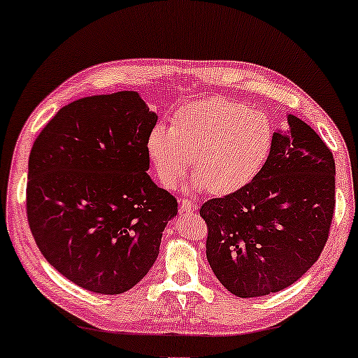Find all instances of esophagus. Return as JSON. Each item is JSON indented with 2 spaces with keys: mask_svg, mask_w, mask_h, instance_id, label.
<instances>
[{
  "mask_svg": "<svg viewBox=\"0 0 358 358\" xmlns=\"http://www.w3.org/2000/svg\"><path fill=\"white\" fill-rule=\"evenodd\" d=\"M179 208L182 209V210H196L198 208H196V203H193L192 200H189V198H184V200H180V203H179Z\"/></svg>",
  "mask_w": 358,
  "mask_h": 358,
  "instance_id": "1",
  "label": "esophagus"
}]
</instances>
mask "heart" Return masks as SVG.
I'll list each match as a JSON object with an SVG mask.
<instances>
[{
	"mask_svg": "<svg viewBox=\"0 0 358 358\" xmlns=\"http://www.w3.org/2000/svg\"><path fill=\"white\" fill-rule=\"evenodd\" d=\"M273 143L274 125L266 114L243 103L208 98L180 109L171 128H152L148 150L165 187L180 182L195 155L193 185L230 195L255 179Z\"/></svg>",
	"mask_w": 358,
	"mask_h": 358,
	"instance_id": "1",
	"label": "heart"
}]
</instances>
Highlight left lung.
I'll return each instance as SVG.
<instances>
[{
	"instance_id": "8db88e82",
	"label": "left lung",
	"mask_w": 358,
	"mask_h": 358,
	"mask_svg": "<svg viewBox=\"0 0 358 358\" xmlns=\"http://www.w3.org/2000/svg\"><path fill=\"white\" fill-rule=\"evenodd\" d=\"M265 165L241 190L200 208L206 257L220 284L241 298L296 282L325 248L335 213V160L311 127L287 117Z\"/></svg>"
}]
</instances>
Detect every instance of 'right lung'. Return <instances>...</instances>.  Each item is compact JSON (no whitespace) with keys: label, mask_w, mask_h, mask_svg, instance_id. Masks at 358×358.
Masks as SVG:
<instances>
[{"label":"right lung","mask_w":358,"mask_h":358,"mask_svg":"<svg viewBox=\"0 0 358 358\" xmlns=\"http://www.w3.org/2000/svg\"><path fill=\"white\" fill-rule=\"evenodd\" d=\"M155 124L138 92H117L62 108L34 141L28 225L44 259L82 289L119 295L136 285L178 214V200L145 173Z\"/></svg>","instance_id":"right-lung-1"}]
</instances>
